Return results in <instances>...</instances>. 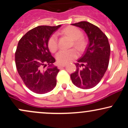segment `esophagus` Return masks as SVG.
<instances>
[{
  "mask_svg": "<svg viewBox=\"0 0 128 128\" xmlns=\"http://www.w3.org/2000/svg\"><path fill=\"white\" fill-rule=\"evenodd\" d=\"M66 64H59V65H58V68H62V67H66Z\"/></svg>",
  "mask_w": 128,
  "mask_h": 128,
  "instance_id": "1",
  "label": "esophagus"
}]
</instances>
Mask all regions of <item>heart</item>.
Masks as SVG:
<instances>
[{"label":"heart","instance_id":"heart-1","mask_svg":"<svg viewBox=\"0 0 128 128\" xmlns=\"http://www.w3.org/2000/svg\"><path fill=\"white\" fill-rule=\"evenodd\" d=\"M63 34L68 36L73 40V44L78 50H82L86 46V42L83 39L82 32L80 29L74 26H68L62 30ZM48 48L52 52L56 51L58 48V36L53 34L48 42ZM78 56L77 52L74 49H61L56 54V58L60 64H66L74 60Z\"/></svg>","mask_w":128,"mask_h":128}]
</instances>
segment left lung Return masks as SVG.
<instances>
[{"mask_svg":"<svg viewBox=\"0 0 128 128\" xmlns=\"http://www.w3.org/2000/svg\"><path fill=\"white\" fill-rule=\"evenodd\" d=\"M84 30L88 44L82 56L75 64L76 70L70 75L73 84L78 88L89 89L98 84L105 74L110 56V46L105 34L88 22L72 24Z\"/></svg>","mask_w":128,"mask_h":128,"instance_id":"left-lung-1","label":"left lung"}]
</instances>
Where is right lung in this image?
<instances>
[{"label": "right lung", "instance_id": "add662e5", "mask_svg": "<svg viewBox=\"0 0 128 128\" xmlns=\"http://www.w3.org/2000/svg\"><path fill=\"white\" fill-rule=\"evenodd\" d=\"M39 26L31 29L18 42L15 54L17 70L25 86L34 92L44 94L56 85L60 70L53 63L48 42L51 35L61 27ZM48 64V67L44 69Z\"/></svg>", "mask_w": 128, "mask_h": 128}]
</instances>
